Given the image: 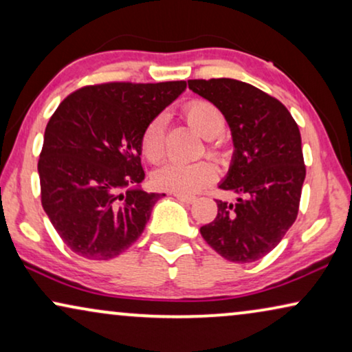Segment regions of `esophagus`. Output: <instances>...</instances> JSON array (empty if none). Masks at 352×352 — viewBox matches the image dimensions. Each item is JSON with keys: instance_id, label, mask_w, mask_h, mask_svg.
I'll use <instances>...</instances> for the list:
<instances>
[{"instance_id": "esophagus-1", "label": "esophagus", "mask_w": 352, "mask_h": 352, "mask_svg": "<svg viewBox=\"0 0 352 352\" xmlns=\"http://www.w3.org/2000/svg\"><path fill=\"white\" fill-rule=\"evenodd\" d=\"M173 195H175L177 200L184 201V204H194V201L197 200L194 195H187V194H177V192H175V194H173Z\"/></svg>"}]
</instances>
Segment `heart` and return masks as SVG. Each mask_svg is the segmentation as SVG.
<instances>
[{
  "label": "heart",
  "mask_w": 352,
  "mask_h": 352,
  "mask_svg": "<svg viewBox=\"0 0 352 352\" xmlns=\"http://www.w3.org/2000/svg\"><path fill=\"white\" fill-rule=\"evenodd\" d=\"M184 115L192 126L205 139H210L208 152L219 155L218 139L224 131V115L208 100L195 99L186 104ZM141 151L148 162L157 163L166 152V117L157 115L147 123L141 136ZM218 171L211 162H168L153 173L152 179L158 189L177 192V194H195L211 182H214Z\"/></svg>",
  "instance_id": "1"
}]
</instances>
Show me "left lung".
<instances>
[{"mask_svg":"<svg viewBox=\"0 0 352 352\" xmlns=\"http://www.w3.org/2000/svg\"><path fill=\"white\" fill-rule=\"evenodd\" d=\"M187 83L223 112L235 147L219 189L237 199L216 200L218 214L200 234L228 261H258L277 247L298 216L306 177L300 129L280 100L243 81Z\"/></svg>","mask_w":352,"mask_h":352,"instance_id":"8db88e82","label":"left lung"}]
</instances>
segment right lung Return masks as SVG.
Returning <instances> with one entry per match:
<instances>
[{
  "label": "right lung",
  "instance_id": "1",
  "mask_svg": "<svg viewBox=\"0 0 352 352\" xmlns=\"http://www.w3.org/2000/svg\"><path fill=\"white\" fill-rule=\"evenodd\" d=\"M186 81L85 86L67 96L46 124L38 160L41 205L72 252L112 259L139 239L165 194L139 189L144 128Z\"/></svg>",
  "mask_w": 352,
  "mask_h": 352
}]
</instances>
